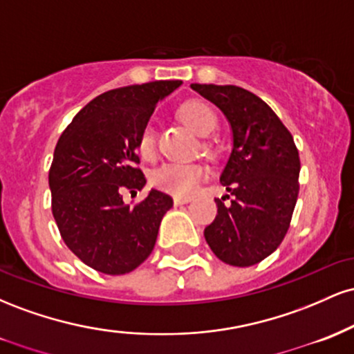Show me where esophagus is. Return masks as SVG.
Instances as JSON below:
<instances>
[{"mask_svg": "<svg viewBox=\"0 0 354 354\" xmlns=\"http://www.w3.org/2000/svg\"><path fill=\"white\" fill-rule=\"evenodd\" d=\"M173 203H174V206H181V205H186V203H189V198L174 196V198H173Z\"/></svg>", "mask_w": 354, "mask_h": 354, "instance_id": "obj_1", "label": "esophagus"}]
</instances>
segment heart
<instances>
[{"mask_svg": "<svg viewBox=\"0 0 354 354\" xmlns=\"http://www.w3.org/2000/svg\"><path fill=\"white\" fill-rule=\"evenodd\" d=\"M180 118L196 135L208 136L216 126L213 109L203 101H188L180 109ZM138 151L145 160L154 156V129L146 126L138 138ZM206 178V168L198 163H165L151 174V183L156 188L171 193L174 196H189Z\"/></svg>", "mask_w": 354, "mask_h": 354, "instance_id": "b5f03b06", "label": "heart"}]
</instances>
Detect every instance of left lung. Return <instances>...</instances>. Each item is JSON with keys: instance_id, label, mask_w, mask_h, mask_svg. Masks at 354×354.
Returning a JSON list of instances; mask_svg holds the SVG:
<instances>
[{"instance_id": "left-lung-1", "label": "left lung", "mask_w": 354, "mask_h": 354, "mask_svg": "<svg viewBox=\"0 0 354 354\" xmlns=\"http://www.w3.org/2000/svg\"><path fill=\"white\" fill-rule=\"evenodd\" d=\"M191 89L221 109L233 135L219 176L233 200H214L218 214L205 228L206 243L226 265L253 266L276 251L290 228L299 189L298 149L273 109L248 89L198 83Z\"/></svg>"}]
</instances>
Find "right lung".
<instances>
[{
	"mask_svg": "<svg viewBox=\"0 0 354 354\" xmlns=\"http://www.w3.org/2000/svg\"><path fill=\"white\" fill-rule=\"evenodd\" d=\"M181 81L116 88L91 100L59 136L50 168L51 209L61 238L84 265L104 274L133 271L151 254L169 194L151 189L126 206L121 188L146 185L136 149L158 101Z\"/></svg>",
	"mask_w": 354,
	"mask_h": 354,
	"instance_id": "obj_1",
	"label": "right lung"
}]
</instances>
